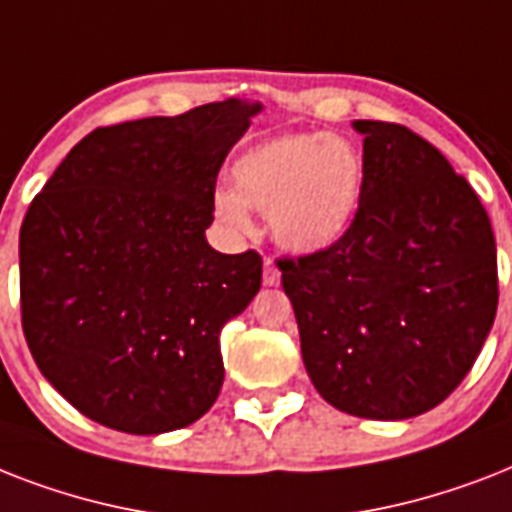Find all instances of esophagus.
<instances>
[{
    "mask_svg": "<svg viewBox=\"0 0 512 512\" xmlns=\"http://www.w3.org/2000/svg\"><path fill=\"white\" fill-rule=\"evenodd\" d=\"M279 281H281L279 268H276V263H273L271 257H265L263 260V284L265 287H276Z\"/></svg>",
    "mask_w": 512,
    "mask_h": 512,
    "instance_id": "esophagus-1",
    "label": "esophagus"
}]
</instances>
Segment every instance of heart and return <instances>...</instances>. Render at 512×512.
Returning <instances> with one entry per match:
<instances>
[{
	"label": "heart",
	"instance_id": "heart-1",
	"mask_svg": "<svg viewBox=\"0 0 512 512\" xmlns=\"http://www.w3.org/2000/svg\"><path fill=\"white\" fill-rule=\"evenodd\" d=\"M233 191L215 196L228 228L252 231L249 207L268 212L273 239L297 255L332 247L348 233L364 196V156L327 132L281 135L233 164Z\"/></svg>",
	"mask_w": 512,
	"mask_h": 512
}]
</instances>
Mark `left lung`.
<instances>
[{
    "label": "left lung",
    "instance_id": "obj_1",
    "mask_svg": "<svg viewBox=\"0 0 512 512\" xmlns=\"http://www.w3.org/2000/svg\"><path fill=\"white\" fill-rule=\"evenodd\" d=\"M364 135V196L337 244L279 260L308 377L366 420H406L452 393L494 324L497 244L484 204L404 124Z\"/></svg>",
    "mask_w": 512,
    "mask_h": 512
}]
</instances>
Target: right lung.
Here are the masks:
<instances>
[{
    "label": "right lung",
    "mask_w": 512,
    "mask_h": 512,
    "mask_svg": "<svg viewBox=\"0 0 512 512\" xmlns=\"http://www.w3.org/2000/svg\"><path fill=\"white\" fill-rule=\"evenodd\" d=\"M260 103L98 127L20 225V321L50 385L106 428L159 436L215 404L220 329L260 289L255 249L204 239L225 156Z\"/></svg>",
    "instance_id": "obj_1"
}]
</instances>
